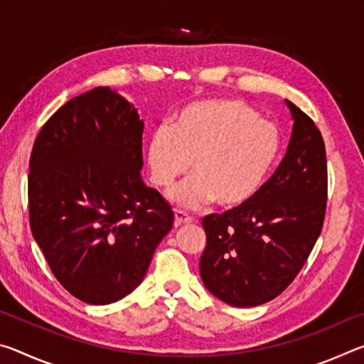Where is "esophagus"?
Instances as JSON below:
<instances>
[{
    "instance_id": "34e87169",
    "label": "esophagus",
    "mask_w": 364,
    "mask_h": 364,
    "mask_svg": "<svg viewBox=\"0 0 364 364\" xmlns=\"http://www.w3.org/2000/svg\"><path fill=\"white\" fill-rule=\"evenodd\" d=\"M188 223H193V217H189V215L183 210H175V225L181 226Z\"/></svg>"
}]
</instances>
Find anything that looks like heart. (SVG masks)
<instances>
[{"label":"heart","instance_id":"b5f03b06","mask_svg":"<svg viewBox=\"0 0 364 364\" xmlns=\"http://www.w3.org/2000/svg\"><path fill=\"white\" fill-rule=\"evenodd\" d=\"M281 149L279 130L241 100L191 102L160 125L147 144L154 184L170 188L191 168L196 175L168 194L184 208L210 202L226 210L247 205L260 193Z\"/></svg>","mask_w":364,"mask_h":364}]
</instances>
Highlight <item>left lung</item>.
I'll use <instances>...</instances> for the list:
<instances>
[{"mask_svg": "<svg viewBox=\"0 0 364 364\" xmlns=\"http://www.w3.org/2000/svg\"><path fill=\"white\" fill-rule=\"evenodd\" d=\"M294 127L286 157L247 205L202 220L207 245L200 278L232 306H257L284 291L321 232L328 167L321 133L286 101Z\"/></svg>", "mask_w": 364, "mask_h": 364, "instance_id": "left-lung-1", "label": "left lung"}]
</instances>
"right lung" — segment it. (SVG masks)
I'll return each mask as SVG.
<instances>
[{"label":"right lung","instance_id":"add662e5","mask_svg":"<svg viewBox=\"0 0 364 364\" xmlns=\"http://www.w3.org/2000/svg\"><path fill=\"white\" fill-rule=\"evenodd\" d=\"M138 109L97 86L72 97L35 139L28 213L36 244L73 297L109 305L144 279L173 210L146 186Z\"/></svg>","mask_w":364,"mask_h":364}]
</instances>
